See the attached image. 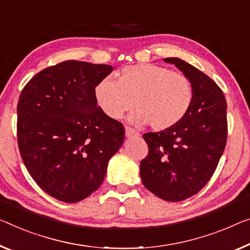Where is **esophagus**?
<instances>
[{
  "mask_svg": "<svg viewBox=\"0 0 250 250\" xmlns=\"http://www.w3.org/2000/svg\"><path fill=\"white\" fill-rule=\"evenodd\" d=\"M125 134L127 137H134V136L136 137L140 135V133H138L137 130H135L133 127H129V126H126L125 127Z\"/></svg>",
  "mask_w": 250,
  "mask_h": 250,
  "instance_id": "1",
  "label": "esophagus"
}]
</instances>
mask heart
I'll use <instances>...</instances> for the list:
<instances>
[{
    "label": "heart",
    "instance_id": "obj_1",
    "mask_svg": "<svg viewBox=\"0 0 250 250\" xmlns=\"http://www.w3.org/2000/svg\"><path fill=\"white\" fill-rule=\"evenodd\" d=\"M94 95L103 113L120 120L125 113L137 110L132 121L148 123L153 129L164 130L179 124L193 101V87L187 76L154 63H140L122 68L117 82L103 78Z\"/></svg>",
    "mask_w": 250,
    "mask_h": 250
}]
</instances>
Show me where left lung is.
I'll list each match as a JSON object with an SVG mask.
<instances>
[{
	"label": "left lung",
	"instance_id": "left-lung-1",
	"mask_svg": "<svg viewBox=\"0 0 250 250\" xmlns=\"http://www.w3.org/2000/svg\"><path fill=\"white\" fill-rule=\"evenodd\" d=\"M164 61L189 78L193 101L179 124L144 134L148 153L140 173L156 197L179 202L198 193L216 171L227 143V102L220 87L199 69L179 58Z\"/></svg>",
	"mask_w": 250,
	"mask_h": 250
}]
</instances>
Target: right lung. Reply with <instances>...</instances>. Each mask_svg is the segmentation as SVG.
Masks as SVG:
<instances>
[{
	"label": "right lung",
	"instance_id": "1",
	"mask_svg": "<svg viewBox=\"0 0 250 250\" xmlns=\"http://www.w3.org/2000/svg\"><path fill=\"white\" fill-rule=\"evenodd\" d=\"M108 64L67 60L43 69L18 103V145L26 170L45 193L67 203L101 187L124 142L122 123L103 113L94 95Z\"/></svg>",
	"mask_w": 250,
	"mask_h": 250
}]
</instances>
